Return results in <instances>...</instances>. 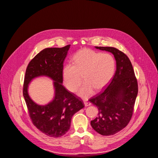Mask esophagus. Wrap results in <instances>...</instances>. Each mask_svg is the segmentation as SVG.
Masks as SVG:
<instances>
[{"label":"esophagus","instance_id":"obj_1","mask_svg":"<svg viewBox=\"0 0 158 158\" xmlns=\"http://www.w3.org/2000/svg\"><path fill=\"white\" fill-rule=\"evenodd\" d=\"M84 105H85V107H87V106H89L90 105H91V103H89V102H84Z\"/></svg>","mask_w":158,"mask_h":158}]
</instances>
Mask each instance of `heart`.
Wrapping results in <instances>:
<instances>
[{
	"mask_svg": "<svg viewBox=\"0 0 158 158\" xmlns=\"http://www.w3.org/2000/svg\"><path fill=\"white\" fill-rule=\"evenodd\" d=\"M73 63L66 64L63 67L64 82L70 92H74L82 83L83 76L85 82L78 94L84 99L90 97L94 89L102 90L107 86L113 77L116 66L112 55L89 49H83L76 52L73 56Z\"/></svg>",
	"mask_w": 158,
	"mask_h": 158,
	"instance_id": "obj_1",
	"label": "heart"
}]
</instances>
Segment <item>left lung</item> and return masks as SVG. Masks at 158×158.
Masks as SVG:
<instances>
[{"label": "left lung", "mask_w": 158, "mask_h": 158, "mask_svg": "<svg viewBox=\"0 0 158 158\" xmlns=\"http://www.w3.org/2000/svg\"><path fill=\"white\" fill-rule=\"evenodd\" d=\"M111 52L116 71L102 93L89 99L98 109V116L91 121L94 130L103 136L113 135L125 128L131 119L138 94V83L128 57L111 47H95Z\"/></svg>", "instance_id": "obj_1"}]
</instances>
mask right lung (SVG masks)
Here are the masks:
<instances>
[{"label": "right lung", "mask_w": 158, "mask_h": 158, "mask_svg": "<svg viewBox=\"0 0 158 158\" xmlns=\"http://www.w3.org/2000/svg\"><path fill=\"white\" fill-rule=\"evenodd\" d=\"M70 46L42 50L30 62L26 71L23 95L30 117L33 125L50 137L65 135L70 129L72 117L84 107L82 100L63 85V63ZM40 76L49 77L54 81V98L44 106L35 103L28 94V85Z\"/></svg>", "instance_id": "right-lung-1"}]
</instances>
